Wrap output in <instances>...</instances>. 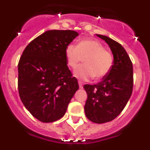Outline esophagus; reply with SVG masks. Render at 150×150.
Masks as SVG:
<instances>
[{
	"label": "esophagus",
	"instance_id": "obj_1",
	"mask_svg": "<svg viewBox=\"0 0 150 150\" xmlns=\"http://www.w3.org/2000/svg\"><path fill=\"white\" fill-rule=\"evenodd\" d=\"M79 88H83V83H82V82L79 81Z\"/></svg>",
	"mask_w": 150,
	"mask_h": 150
}]
</instances>
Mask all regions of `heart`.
I'll return each mask as SVG.
<instances>
[{
	"instance_id": "1",
	"label": "heart",
	"mask_w": 150,
	"mask_h": 150,
	"mask_svg": "<svg viewBox=\"0 0 150 150\" xmlns=\"http://www.w3.org/2000/svg\"><path fill=\"white\" fill-rule=\"evenodd\" d=\"M64 55L67 65L76 68L84 59V65L78 67L74 75L81 80H88L93 76L96 79L105 77L113 64L112 53L105 50L98 41L92 39H83L78 43H69L65 48Z\"/></svg>"
}]
</instances>
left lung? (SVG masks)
<instances>
[{
	"label": "left lung",
	"mask_w": 150,
	"mask_h": 150,
	"mask_svg": "<svg viewBox=\"0 0 150 150\" xmlns=\"http://www.w3.org/2000/svg\"><path fill=\"white\" fill-rule=\"evenodd\" d=\"M109 45L113 55V64L109 74L95 85H84L87 100L86 116L95 123L110 122L126 106L133 90V65L127 52L116 41L97 34Z\"/></svg>",
	"instance_id": "8db88e82"
}]
</instances>
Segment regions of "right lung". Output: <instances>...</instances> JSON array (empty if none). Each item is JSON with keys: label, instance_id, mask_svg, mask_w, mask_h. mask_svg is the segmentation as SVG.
I'll list each match as a JSON object with an SVG mask.
<instances>
[{"label": "right lung", "instance_id": "add662e5", "mask_svg": "<svg viewBox=\"0 0 150 150\" xmlns=\"http://www.w3.org/2000/svg\"><path fill=\"white\" fill-rule=\"evenodd\" d=\"M77 36L74 30H47L33 40L20 57L19 97L31 115L43 122L57 121L65 114L79 88L64 55L66 46Z\"/></svg>", "mask_w": 150, "mask_h": 150}]
</instances>
